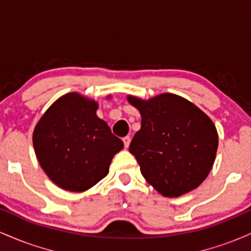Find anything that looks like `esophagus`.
I'll return each mask as SVG.
<instances>
[{
  "instance_id": "esophagus-1",
  "label": "esophagus",
  "mask_w": 251,
  "mask_h": 251,
  "mask_svg": "<svg viewBox=\"0 0 251 251\" xmlns=\"http://www.w3.org/2000/svg\"><path fill=\"white\" fill-rule=\"evenodd\" d=\"M123 142H124V145H125V148L127 149L129 146V143H131V138H129L128 135H127V137H124Z\"/></svg>"
}]
</instances>
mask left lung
Here are the masks:
<instances>
[{
  "label": "left lung",
  "instance_id": "obj_1",
  "mask_svg": "<svg viewBox=\"0 0 251 251\" xmlns=\"http://www.w3.org/2000/svg\"><path fill=\"white\" fill-rule=\"evenodd\" d=\"M142 116L129 152L146 181L165 197H179L201 185L218 148L212 120L185 98L163 93L143 100L127 96Z\"/></svg>",
  "mask_w": 251,
  "mask_h": 251
}]
</instances>
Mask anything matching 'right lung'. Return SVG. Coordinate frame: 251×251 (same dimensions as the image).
I'll return each mask as SVG.
<instances>
[{
	"instance_id": "add662e5",
	"label": "right lung",
	"mask_w": 251,
	"mask_h": 251,
	"mask_svg": "<svg viewBox=\"0 0 251 251\" xmlns=\"http://www.w3.org/2000/svg\"><path fill=\"white\" fill-rule=\"evenodd\" d=\"M96 100L72 92L60 97L36 124L33 146L48 178L66 191L83 192L107 176L124 148L97 116Z\"/></svg>"
}]
</instances>
